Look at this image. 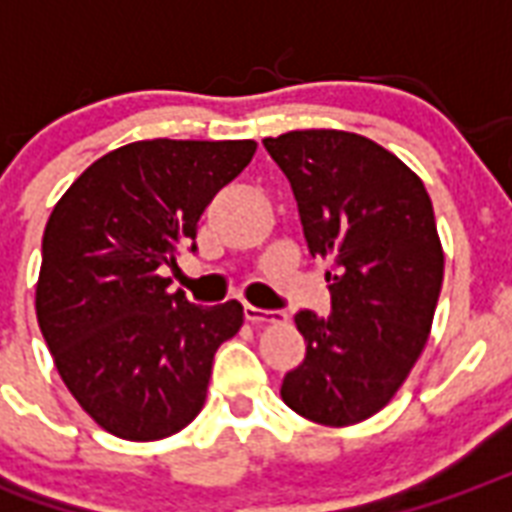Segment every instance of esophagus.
<instances>
[{"label": "esophagus", "mask_w": 512, "mask_h": 512, "mask_svg": "<svg viewBox=\"0 0 512 512\" xmlns=\"http://www.w3.org/2000/svg\"><path fill=\"white\" fill-rule=\"evenodd\" d=\"M244 317L249 323L255 325H266V323H276V320H282V312H268V309H257V306H244Z\"/></svg>", "instance_id": "34e87169"}]
</instances>
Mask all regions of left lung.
Instances as JSON below:
<instances>
[{
	"mask_svg": "<svg viewBox=\"0 0 512 512\" xmlns=\"http://www.w3.org/2000/svg\"><path fill=\"white\" fill-rule=\"evenodd\" d=\"M263 146L293 187L331 314L304 309L306 358L285 374L282 399L323 426L380 412L429 339L445 255L423 181L374 140L342 130H293Z\"/></svg>",
	"mask_w": 512,
	"mask_h": 512,
	"instance_id": "1",
	"label": "left lung"
}]
</instances>
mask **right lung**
<instances>
[{
    "mask_svg": "<svg viewBox=\"0 0 512 512\" xmlns=\"http://www.w3.org/2000/svg\"><path fill=\"white\" fill-rule=\"evenodd\" d=\"M255 140H138L83 170L51 211L37 323L78 404L102 429L151 442L203 410L219 344L244 306L189 304L162 266L195 252L198 219L252 162Z\"/></svg>",
    "mask_w": 512,
    "mask_h": 512,
    "instance_id": "1",
    "label": "right lung"
}]
</instances>
